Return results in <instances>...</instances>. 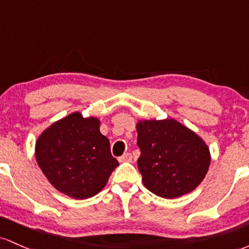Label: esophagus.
I'll return each mask as SVG.
<instances>
[{
    "label": "esophagus",
    "instance_id": "esophagus-1",
    "mask_svg": "<svg viewBox=\"0 0 249 249\" xmlns=\"http://www.w3.org/2000/svg\"><path fill=\"white\" fill-rule=\"evenodd\" d=\"M132 160H133V156L130 153H125L124 155H122L121 158H119L120 162H132Z\"/></svg>",
    "mask_w": 249,
    "mask_h": 249
}]
</instances>
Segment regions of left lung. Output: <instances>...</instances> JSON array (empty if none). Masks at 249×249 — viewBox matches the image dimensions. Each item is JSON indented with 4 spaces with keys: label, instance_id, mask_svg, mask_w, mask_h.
I'll use <instances>...</instances> for the list:
<instances>
[{
    "label": "left lung",
    "instance_id": "1",
    "mask_svg": "<svg viewBox=\"0 0 249 249\" xmlns=\"http://www.w3.org/2000/svg\"><path fill=\"white\" fill-rule=\"evenodd\" d=\"M138 167L148 191L175 199L194 191L211 164V152L202 138L175 119L139 120Z\"/></svg>",
    "mask_w": 249,
    "mask_h": 249
}]
</instances>
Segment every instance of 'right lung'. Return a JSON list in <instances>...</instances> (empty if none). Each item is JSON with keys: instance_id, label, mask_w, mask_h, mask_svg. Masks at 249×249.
<instances>
[{"instance_id": "right-lung-1", "label": "right lung", "mask_w": 249, "mask_h": 249, "mask_svg": "<svg viewBox=\"0 0 249 249\" xmlns=\"http://www.w3.org/2000/svg\"><path fill=\"white\" fill-rule=\"evenodd\" d=\"M100 124L97 117L74 111L50 124L36 140L38 167L55 189L72 199H89L101 192L119 166Z\"/></svg>"}]
</instances>
